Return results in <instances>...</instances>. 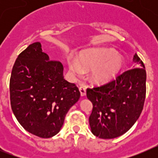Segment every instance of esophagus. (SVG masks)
I'll list each match as a JSON object with an SVG mask.
<instances>
[{
    "mask_svg": "<svg viewBox=\"0 0 158 158\" xmlns=\"http://www.w3.org/2000/svg\"><path fill=\"white\" fill-rule=\"evenodd\" d=\"M79 90H80L81 93V96H85L86 95V88L85 86H81L79 88Z\"/></svg>",
    "mask_w": 158,
    "mask_h": 158,
    "instance_id": "34e87169",
    "label": "esophagus"
}]
</instances>
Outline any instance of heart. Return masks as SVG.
<instances>
[{"instance_id":"1","label":"heart","mask_w":158,"mask_h":158,"mask_svg":"<svg viewBox=\"0 0 158 158\" xmlns=\"http://www.w3.org/2000/svg\"><path fill=\"white\" fill-rule=\"evenodd\" d=\"M68 65L75 76L81 77L85 70H92V81L98 85H104L115 79L122 71L124 59L113 49L94 48L84 51L78 60L70 58Z\"/></svg>"}]
</instances>
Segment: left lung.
<instances>
[{
  "instance_id": "1",
  "label": "left lung",
  "mask_w": 158,
  "mask_h": 158,
  "mask_svg": "<svg viewBox=\"0 0 158 158\" xmlns=\"http://www.w3.org/2000/svg\"><path fill=\"white\" fill-rule=\"evenodd\" d=\"M140 68L126 71L116 80L101 87L87 89L93 104L89 116L92 133L100 139H115L129 131L139 119L146 98V72L135 54Z\"/></svg>"
}]
</instances>
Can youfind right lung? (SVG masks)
<instances>
[{"mask_svg": "<svg viewBox=\"0 0 158 158\" xmlns=\"http://www.w3.org/2000/svg\"><path fill=\"white\" fill-rule=\"evenodd\" d=\"M63 65L50 61L37 42L19 54L9 84L12 112L29 133L48 139L58 133L65 115L80 98L75 84L64 79Z\"/></svg>", "mask_w": 158, "mask_h": 158, "instance_id": "right-lung-1", "label": "right lung"}]
</instances>
